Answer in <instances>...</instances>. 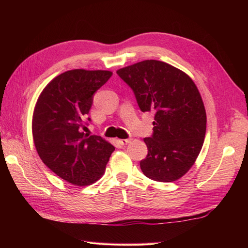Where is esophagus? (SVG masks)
<instances>
[{"label":"esophagus","mask_w":248,"mask_h":248,"mask_svg":"<svg viewBox=\"0 0 248 248\" xmlns=\"http://www.w3.org/2000/svg\"><path fill=\"white\" fill-rule=\"evenodd\" d=\"M131 141V139H125V140H118V143L121 146H124V145H128Z\"/></svg>","instance_id":"esophagus-1"}]
</instances>
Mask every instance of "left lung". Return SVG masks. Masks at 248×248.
Here are the masks:
<instances>
[{"mask_svg": "<svg viewBox=\"0 0 248 248\" xmlns=\"http://www.w3.org/2000/svg\"><path fill=\"white\" fill-rule=\"evenodd\" d=\"M117 75L132 88L141 112H154V134L144 139L146 177L172 182L189 170L202 148L207 115L197 86L186 73L148 60L121 68Z\"/></svg>", "mask_w": 248, "mask_h": 248, "instance_id": "1", "label": "left lung"}]
</instances>
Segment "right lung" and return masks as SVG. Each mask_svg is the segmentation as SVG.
I'll use <instances>...</instances> for the list:
<instances>
[{
    "label": "right lung",
    "instance_id": "obj_1",
    "mask_svg": "<svg viewBox=\"0 0 248 248\" xmlns=\"http://www.w3.org/2000/svg\"><path fill=\"white\" fill-rule=\"evenodd\" d=\"M112 75L108 70L66 71L44 88L36 102L31 131L38 155L52 171L75 186L99 180L115 150L101 136L83 132L94 93Z\"/></svg>",
    "mask_w": 248,
    "mask_h": 248
}]
</instances>
